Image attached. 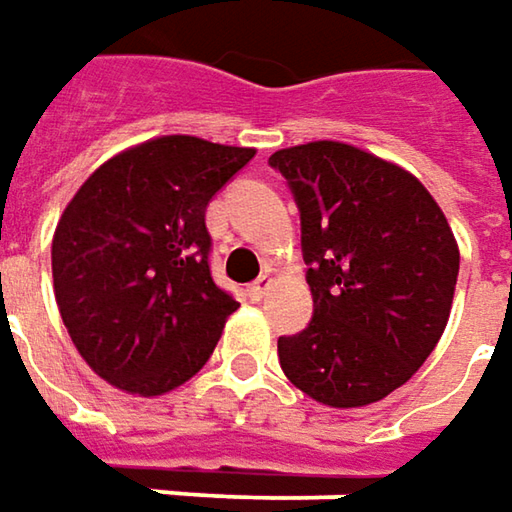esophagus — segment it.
<instances>
[{
	"mask_svg": "<svg viewBox=\"0 0 512 512\" xmlns=\"http://www.w3.org/2000/svg\"><path fill=\"white\" fill-rule=\"evenodd\" d=\"M269 289H272V278H269V275H263V278H257L246 292H249V298L252 300H260L266 292H269Z\"/></svg>",
	"mask_w": 512,
	"mask_h": 512,
	"instance_id": "1",
	"label": "esophagus"
}]
</instances>
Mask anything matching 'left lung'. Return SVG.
Instances as JSON below:
<instances>
[{"instance_id":"left-lung-1","label":"left lung","mask_w":512,"mask_h":512,"mask_svg":"<svg viewBox=\"0 0 512 512\" xmlns=\"http://www.w3.org/2000/svg\"><path fill=\"white\" fill-rule=\"evenodd\" d=\"M300 209L309 326L280 338L283 375L318 404L367 407L407 384L450 321L458 243L407 168L335 140L269 157Z\"/></svg>"}]
</instances>
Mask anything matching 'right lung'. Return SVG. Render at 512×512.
I'll return each instance as SVG.
<instances>
[{
    "instance_id": "1",
    "label": "right lung",
    "mask_w": 512,
    "mask_h": 512,
    "mask_svg": "<svg viewBox=\"0 0 512 512\" xmlns=\"http://www.w3.org/2000/svg\"><path fill=\"white\" fill-rule=\"evenodd\" d=\"M255 148L168 134L105 160L71 197L51 243L54 295L82 361L154 398L212 358L240 306L212 280L206 206Z\"/></svg>"
}]
</instances>
